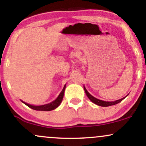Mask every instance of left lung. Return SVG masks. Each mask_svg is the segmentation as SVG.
I'll list each match as a JSON object with an SVG mask.
<instances>
[{
  "instance_id": "1",
  "label": "left lung",
  "mask_w": 146,
  "mask_h": 146,
  "mask_svg": "<svg viewBox=\"0 0 146 146\" xmlns=\"http://www.w3.org/2000/svg\"><path fill=\"white\" fill-rule=\"evenodd\" d=\"M84 90H85V93H86V94L87 95V97H88V99L91 101L92 102H93V103L95 104L98 105V106H104V107H106V106H113V105H115L119 103V102H121L122 100H123L125 98H123L121 99H120V100H116V101H114V102H106V101H102V100H98V99L94 98L93 96H92L89 93H88V91H87V90L86 89V88H85L84 86Z\"/></svg>"
}]
</instances>
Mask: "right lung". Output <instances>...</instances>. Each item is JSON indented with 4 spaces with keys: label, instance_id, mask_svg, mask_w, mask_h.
Returning a JSON list of instances; mask_svg holds the SVG:
<instances>
[{
    "label": "right lung",
    "instance_id": "1",
    "mask_svg": "<svg viewBox=\"0 0 146 146\" xmlns=\"http://www.w3.org/2000/svg\"><path fill=\"white\" fill-rule=\"evenodd\" d=\"M65 88H66V86L64 85L62 90L61 93H60L59 96L56 98V100H55L54 101L51 102V103L47 104H44V105H42V106H33V105L29 104H27V103H25V102H23V101L22 102H23L25 105H27V106H29V108H32V109H33V110H42V111H50V110L56 109V108H58V107L59 106L60 104H61L62 101L63 97H64V93Z\"/></svg>",
    "mask_w": 146,
    "mask_h": 146
}]
</instances>
